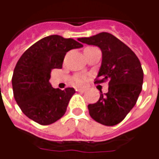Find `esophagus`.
<instances>
[{
	"label": "esophagus",
	"instance_id": "34e87169",
	"mask_svg": "<svg viewBox=\"0 0 159 159\" xmlns=\"http://www.w3.org/2000/svg\"><path fill=\"white\" fill-rule=\"evenodd\" d=\"M76 91H78V92H81V93H84V92H86V89H76Z\"/></svg>",
	"mask_w": 159,
	"mask_h": 159
}]
</instances>
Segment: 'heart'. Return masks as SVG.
<instances>
[{
  "instance_id": "b5f03b06",
  "label": "heart",
  "mask_w": 159,
  "mask_h": 159,
  "mask_svg": "<svg viewBox=\"0 0 159 159\" xmlns=\"http://www.w3.org/2000/svg\"><path fill=\"white\" fill-rule=\"evenodd\" d=\"M75 84H76L77 85H83L85 84L86 78L85 76L84 75H77L75 78Z\"/></svg>"
}]
</instances>
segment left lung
Instances as JSON below:
<instances>
[{
	"mask_svg": "<svg viewBox=\"0 0 159 159\" xmlns=\"http://www.w3.org/2000/svg\"><path fill=\"white\" fill-rule=\"evenodd\" d=\"M78 40L98 46L102 51L101 66L94 83L109 80V91H100L99 100L88 105L89 115L99 124L116 125L134 108L142 90L143 71L139 60L129 46L109 33Z\"/></svg>",
	"mask_w": 159,
	"mask_h": 159,
	"instance_id": "1",
	"label": "left lung"
}]
</instances>
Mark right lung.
<instances>
[{
  "mask_svg": "<svg viewBox=\"0 0 159 159\" xmlns=\"http://www.w3.org/2000/svg\"><path fill=\"white\" fill-rule=\"evenodd\" d=\"M83 47L73 39L54 35L27 49L20 58L12 76L14 98L29 119L41 125L55 123L65 114L75 90L54 89L50 83L53 69L62 68L66 53Z\"/></svg>",
  "mask_w": 159,
  "mask_h": 159,
  "instance_id": "1",
  "label": "right lung"
}]
</instances>
